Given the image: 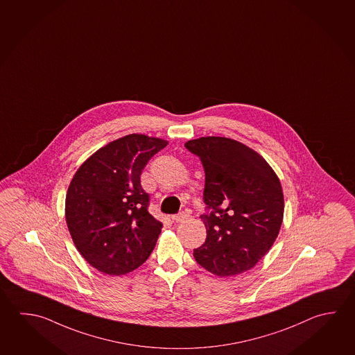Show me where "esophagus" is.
I'll return each instance as SVG.
<instances>
[{"instance_id": "1", "label": "esophagus", "mask_w": 355, "mask_h": 355, "mask_svg": "<svg viewBox=\"0 0 355 355\" xmlns=\"http://www.w3.org/2000/svg\"><path fill=\"white\" fill-rule=\"evenodd\" d=\"M187 216H189V215H187V213H184V211H182V213H179L176 214V215H174V216H173V220H174L175 223H182L184 220L187 219Z\"/></svg>"}]
</instances>
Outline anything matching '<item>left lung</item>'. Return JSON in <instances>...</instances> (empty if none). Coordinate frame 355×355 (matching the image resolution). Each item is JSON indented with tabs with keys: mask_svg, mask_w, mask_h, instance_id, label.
Listing matches in <instances>:
<instances>
[{
	"mask_svg": "<svg viewBox=\"0 0 355 355\" xmlns=\"http://www.w3.org/2000/svg\"><path fill=\"white\" fill-rule=\"evenodd\" d=\"M185 148L199 156L205 171L201 215L205 243L193 258L218 277L250 270L270 250L283 223L284 195L275 171L244 144L207 136Z\"/></svg>",
	"mask_w": 355,
	"mask_h": 355,
	"instance_id": "obj_1",
	"label": "left lung"
}]
</instances>
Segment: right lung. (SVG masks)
Segmentation results:
<instances>
[{"label": "right lung", "mask_w": 355, "mask_h": 355, "mask_svg": "<svg viewBox=\"0 0 355 355\" xmlns=\"http://www.w3.org/2000/svg\"><path fill=\"white\" fill-rule=\"evenodd\" d=\"M166 140L131 134L98 148L78 168L66 193L64 216L85 260L107 275H123L144 264L162 224L148 211L142 168Z\"/></svg>", "instance_id": "1"}]
</instances>
